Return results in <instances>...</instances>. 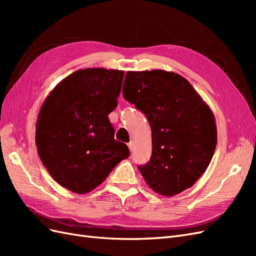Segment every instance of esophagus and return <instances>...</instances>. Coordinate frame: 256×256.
I'll list each match as a JSON object with an SVG mask.
<instances>
[{
  "instance_id": "1",
  "label": "esophagus",
  "mask_w": 256,
  "mask_h": 256,
  "mask_svg": "<svg viewBox=\"0 0 256 256\" xmlns=\"http://www.w3.org/2000/svg\"><path fill=\"white\" fill-rule=\"evenodd\" d=\"M128 147H129L130 152H132V150H134V142H130V143L128 144Z\"/></svg>"
}]
</instances>
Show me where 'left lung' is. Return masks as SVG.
I'll return each mask as SVG.
<instances>
[{
    "instance_id": "obj_1",
    "label": "left lung",
    "mask_w": 256,
    "mask_h": 256,
    "mask_svg": "<svg viewBox=\"0 0 256 256\" xmlns=\"http://www.w3.org/2000/svg\"><path fill=\"white\" fill-rule=\"evenodd\" d=\"M125 82L124 98L146 115L152 128V157L138 171L154 192L174 196L192 187L210 164L216 145L212 111L175 72H128Z\"/></svg>"
}]
</instances>
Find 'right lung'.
Returning a JSON list of instances; mask_svg holds the SVG:
<instances>
[{
    "label": "right lung",
    "instance_id": "obj_1",
    "mask_svg": "<svg viewBox=\"0 0 256 256\" xmlns=\"http://www.w3.org/2000/svg\"><path fill=\"white\" fill-rule=\"evenodd\" d=\"M124 72L80 69L46 98L35 142L44 168L62 187L78 194L94 190L130 152L114 138L108 118L116 106Z\"/></svg>",
    "mask_w": 256,
    "mask_h": 256
}]
</instances>
